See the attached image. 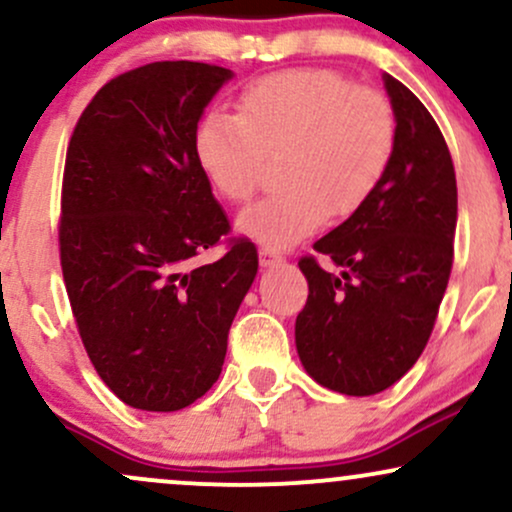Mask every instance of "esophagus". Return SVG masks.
<instances>
[{"instance_id":"esophagus-1","label":"esophagus","mask_w":512,"mask_h":512,"mask_svg":"<svg viewBox=\"0 0 512 512\" xmlns=\"http://www.w3.org/2000/svg\"><path fill=\"white\" fill-rule=\"evenodd\" d=\"M284 257L276 248H269V245H262L260 248V264L262 267H269V264H279Z\"/></svg>"}]
</instances>
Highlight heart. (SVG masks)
Segmentation results:
<instances>
[{"mask_svg": "<svg viewBox=\"0 0 512 512\" xmlns=\"http://www.w3.org/2000/svg\"><path fill=\"white\" fill-rule=\"evenodd\" d=\"M397 122L380 91L330 69L262 76L240 91L236 115H204L195 156L216 192L243 204L279 156L281 187L245 209L238 228L269 248H289L327 219H351L383 185Z\"/></svg>", "mask_w": 512, "mask_h": 512, "instance_id": "b5f03b06", "label": "heart"}]
</instances>
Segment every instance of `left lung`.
Returning a JSON list of instances; mask_svg holds the SVG:
<instances>
[{
    "instance_id": "obj_1",
    "label": "left lung",
    "mask_w": 512,
    "mask_h": 512,
    "mask_svg": "<svg viewBox=\"0 0 512 512\" xmlns=\"http://www.w3.org/2000/svg\"><path fill=\"white\" fill-rule=\"evenodd\" d=\"M397 149L383 185L358 214L313 245L298 267L308 301L296 349L320 385L354 397L395 385L436 325L455 257L457 182L443 132L402 81L385 74ZM325 256L338 264L327 273Z\"/></svg>"
}]
</instances>
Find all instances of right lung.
I'll return each mask as SVG.
<instances>
[{
	"label": "right lung",
	"instance_id": "obj_1",
	"mask_svg": "<svg viewBox=\"0 0 512 512\" xmlns=\"http://www.w3.org/2000/svg\"><path fill=\"white\" fill-rule=\"evenodd\" d=\"M231 69L151 62L105 84L76 122L62 175L60 262L101 380L144 411H178L219 378L228 330L257 274L195 156ZM226 244L216 263L204 249Z\"/></svg>",
	"mask_w": 512,
	"mask_h": 512
}]
</instances>
